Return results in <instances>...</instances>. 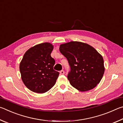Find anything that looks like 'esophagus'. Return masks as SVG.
Masks as SVG:
<instances>
[{"label": "esophagus", "mask_w": 123, "mask_h": 123, "mask_svg": "<svg viewBox=\"0 0 123 123\" xmlns=\"http://www.w3.org/2000/svg\"><path fill=\"white\" fill-rule=\"evenodd\" d=\"M60 75H63V74H64V70H61V71H60Z\"/></svg>", "instance_id": "34e87169"}]
</instances>
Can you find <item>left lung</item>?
<instances>
[{
    "mask_svg": "<svg viewBox=\"0 0 123 123\" xmlns=\"http://www.w3.org/2000/svg\"><path fill=\"white\" fill-rule=\"evenodd\" d=\"M59 49L70 66L67 78L70 85L81 92L96 87L105 71L100 54L89 44L77 41L61 44Z\"/></svg>",
    "mask_w": 123,
    "mask_h": 123,
    "instance_id": "8db88e82",
    "label": "left lung"
}]
</instances>
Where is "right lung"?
<instances>
[{
    "instance_id": "right-lung-1",
    "label": "right lung",
    "mask_w": 123,
    "mask_h": 123,
    "mask_svg": "<svg viewBox=\"0 0 123 123\" xmlns=\"http://www.w3.org/2000/svg\"><path fill=\"white\" fill-rule=\"evenodd\" d=\"M53 45L43 43L32 47L24 54L20 63L22 81L34 92L43 93L55 84L59 73L54 70L55 61L51 56Z\"/></svg>"
}]
</instances>
